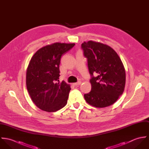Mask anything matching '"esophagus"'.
Segmentation results:
<instances>
[{"label": "esophagus", "instance_id": "1", "mask_svg": "<svg viewBox=\"0 0 149 149\" xmlns=\"http://www.w3.org/2000/svg\"><path fill=\"white\" fill-rule=\"evenodd\" d=\"M81 84V81H78L77 83H73V85L76 86V85H80Z\"/></svg>", "mask_w": 149, "mask_h": 149}]
</instances>
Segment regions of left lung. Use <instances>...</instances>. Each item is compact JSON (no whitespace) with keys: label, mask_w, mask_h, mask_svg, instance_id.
Segmentation results:
<instances>
[{"label":"left lung","mask_w":149,"mask_h":149,"mask_svg":"<svg viewBox=\"0 0 149 149\" xmlns=\"http://www.w3.org/2000/svg\"><path fill=\"white\" fill-rule=\"evenodd\" d=\"M81 48L91 76L92 88L84 95L85 101L97 108L113 104L122 95L126 84L125 69L120 57L112 48L102 43L84 42Z\"/></svg>","instance_id":"8db88e82"}]
</instances>
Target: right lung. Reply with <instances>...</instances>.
<instances>
[{
    "label": "right lung",
    "instance_id": "obj_1",
    "mask_svg": "<svg viewBox=\"0 0 149 149\" xmlns=\"http://www.w3.org/2000/svg\"><path fill=\"white\" fill-rule=\"evenodd\" d=\"M75 43L56 42L37 50L26 71V86L36 106L46 112H56L67 104L70 86L59 81L61 57Z\"/></svg>",
    "mask_w": 149,
    "mask_h": 149
}]
</instances>
